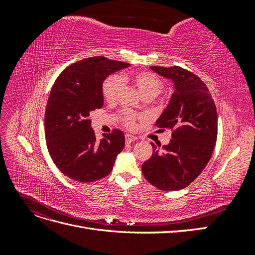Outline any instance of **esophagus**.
<instances>
[{
	"instance_id": "1",
	"label": "esophagus",
	"mask_w": 255,
	"mask_h": 255,
	"mask_svg": "<svg viewBox=\"0 0 255 255\" xmlns=\"http://www.w3.org/2000/svg\"><path fill=\"white\" fill-rule=\"evenodd\" d=\"M138 139L137 137H135V136H133V135H130V134H127L126 135V142L127 143H132L133 141H136Z\"/></svg>"
}]
</instances>
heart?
Wrapping results in <instances>:
<instances>
[{
	"instance_id": "1",
	"label": "heart",
	"mask_w": 255,
	"mask_h": 255,
	"mask_svg": "<svg viewBox=\"0 0 255 255\" xmlns=\"http://www.w3.org/2000/svg\"><path fill=\"white\" fill-rule=\"evenodd\" d=\"M130 82L138 90L142 98H155L163 88L161 81L155 74L150 72H137L133 75H113L107 79L103 84V96L107 102L113 103L118 99L122 89V84ZM123 120L128 128H134L135 117L130 113H123Z\"/></svg>"
}]
</instances>
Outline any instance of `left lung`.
<instances>
[{"label":"left lung","instance_id":"1","mask_svg":"<svg viewBox=\"0 0 255 255\" xmlns=\"http://www.w3.org/2000/svg\"><path fill=\"white\" fill-rule=\"evenodd\" d=\"M171 80L174 91L155 126L171 129L170 142L158 147L142 164V174L160 190L183 189L195 181L211 159L217 140L218 117L214 100L200 78L185 69L150 67Z\"/></svg>","mask_w":255,"mask_h":255}]
</instances>
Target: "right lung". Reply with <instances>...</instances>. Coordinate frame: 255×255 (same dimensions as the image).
<instances>
[{"instance_id": "add662e5", "label": "right lung", "mask_w": 255, "mask_h": 255, "mask_svg": "<svg viewBox=\"0 0 255 255\" xmlns=\"http://www.w3.org/2000/svg\"><path fill=\"white\" fill-rule=\"evenodd\" d=\"M128 66L103 56L90 57L66 68L53 85L44 115L45 140L54 164L76 182L91 183L109 175L125 148L120 129L98 140L89 116L104 104L105 79Z\"/></svg>"}]
</instances>
